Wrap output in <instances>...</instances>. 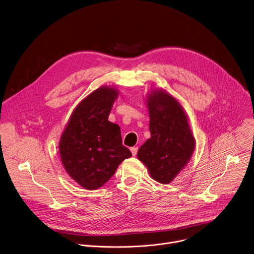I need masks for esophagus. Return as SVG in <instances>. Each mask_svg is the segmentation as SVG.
<instances>
[{
  "instance_id": "obj_1",
  "label": "esophagus",
  "mask_w": 254,
  "mask_h": 254,
  "mask_svg": "<svg viewBox=\"0 0 254 254\" xmlns=\"http://www.w3.org/2000/svg\"><path fill=\"white\" fill-rule=\"evenodd\" d=\"M137 147L136 146H133V147H130V151H131V154L133 155V156H135L136 155V153H137Z\"/></svg>"
}]
</instances>
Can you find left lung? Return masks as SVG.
<instances>
[{"instance_id": "left-lung-1", "label": "left lung", "mask_w": 254, "mask_h": 254, "mask_svg": "<svg viewBox=\"0 0 254 254\" xmlns=\"http://www.w3.org/2000/svg\"><path fill=\"white\" fill-rule=\"evenodd\" d=\"M150 137L139 147L138 159L152 180L167 185L189 163L195 139L183 106L172 95L153 90L147 95Z\"/></svg>"}]
</instances>
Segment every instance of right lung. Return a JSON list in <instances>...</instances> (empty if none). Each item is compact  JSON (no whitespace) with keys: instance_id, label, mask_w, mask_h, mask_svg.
Returning <instances> with one entry per match:
<instances>
[{"instance_id":"1","label":"right lung","mask_w":254,"mask_h":254,"mask_svg":"<svg viewBox=\"0 0 254 254\" xmlns=\"http://www.w3.org/2000/svg\"><path fill=\"white\" fill-rule=\"evenodd\" d=\"M118 96L116 88L105 86L84 98L73 110L60 139L65 172L89 190L103 187L123 160L131 156L123 145L121 127L109 121Z\"/></svg>"}]
</instances>
